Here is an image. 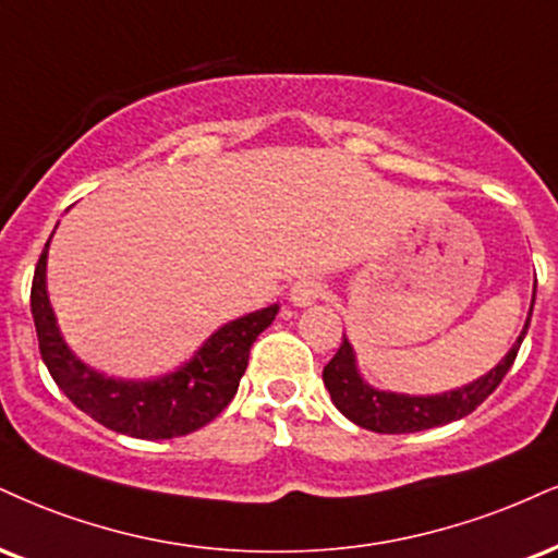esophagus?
Segmentation results:
<instances>
[{
    "label": "esophagus",
    "mask_w": 558,
    "mask_h": 558,
    "mask_svg": "<svg viewBox=\"0 0 558 558\" xmlns=\"http://www.w3.org/2000/svg\"><path fill=\"white\" fill-rule=\"evenodd\" d=\"M325 293H327V286L322 283V280L306 278V280H299V283L291 288V301L296 306H312L314 301L325 299Z\"/></svg>",
    "instance_id": "obj_1"
}]
</instances>
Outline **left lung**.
<instances>
[{
	"mask_svg": "<svg viewBox=\"0 0 558 558\" xmlns=\"http://www.w3.org/2000/svg\"><path fill=\"white\" fill-rule=\"evenodd\" d=\"M535 304V293H533ZM533 314V308H530ZM530 314L525 322V330L520 332L517 343L512 345L501 364L492 368L486 377H481L473 385L452 389L445 395H432V398H413V395H395V392H379L372 389L355 372V359L353 348L343 338L338 353L332 355L330 364L322 372L325 387L330 389V398L340 413L345 418H351L355 426L368 428V432L377 434H413L424 432V428L445 426L449 421H458L462 415L473 413L496 387L501 385V379L507 377V372L512 368L517 351H520L522 340H525L527 327H530Z\"/></svg>",
	"mask_w": 558,
	"mask_h": 558,
	"instance_id": "1",
	"label": "left lung"
}]
</instances>
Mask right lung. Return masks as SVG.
<instances>
[{
  "mask_svg": "<svg viewBox=\"0 0 558 558\" xmlns=\"http://www.w3.org/2000/svg\"><path fill=\"white\" fill-rule=\"evenodd\" d=\"M51 241V239H49ZM46 241L31 286V312L38 351L51 379L80 411L111 432L137 439H171L197 432L233 400L250 364V348L272 325L278 304L228 322L179 372L156 381H122L87 368L59 335L46 296Z\"/></svg>",
  "mask_w": 558,
  "mask_h": 558,
  "instance_id": "right-lung-1",
  "label": "right lung"
}]
</instances>
